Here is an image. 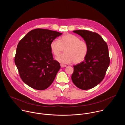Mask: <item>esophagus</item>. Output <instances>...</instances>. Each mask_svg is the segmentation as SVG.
Instances as JSON below:
<instances>
[{"label": "esophagus", "instance_id": "esophagus-1", "mask_svg": "<svg viewBox=\"0 0 125 125\" xmlns=\"http://www.w3.org/2000/svg\"><path fill=\"white\" fill-rule=\"evenodd\" d=\"M67 66L66 65H64V64H61V67L62 68H63V67H66Z\"/></svg>", "mask_w": 125, "mask_h": 125}]
</instances>
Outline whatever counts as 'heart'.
I'll list each match as a JSON object with an SVG mask.
<instances>
[{
    "mask_svg": "<svg viewBox=\"0 0 125 125\" xmlns=\"http://www.w3.org/2000/svg\"><path fill=\"white\" fill-rule=\"evenodd\" d=\"M52 52L57 56L65 48L64 54L57 56L55 59L62 63H75L83 62L88 52L87 43L77 36L67 34L60 37L59 41L53 40L50 44Z\"/></svg>",
    "mask_w": 125,
    "mask_h": 125,
    "instance_id": "heart-1",
    "label": "heart"
}]
</instances>
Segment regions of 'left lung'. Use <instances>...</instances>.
I'll return each instance as SVG.
<instances>
[{
    "instance_id": "left-lung-1",
    "label": "left lung",
    "mask_w": 125,
    "mask_h": 125,
    "mask_svg": "<svg viewBox=\"0 0 125 125\" xmlns=\"http://www.w3.org/2000/svg\"><path fill=\"white\" fill-rule=\"evenodd\" d=\"M73 32L81 36L87 43L89 50L84 61L73 66L72 80L79 89H92L104 79L110 64L107 43L98 34L86 30Z\"/></svg>"
}]
</instances>
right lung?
I'll return each mask as SVG.
<instances>
[{
  "instance_id": "right-lung-1",
  "label": "right lung",
  "mask_w": 125,
  "mask_h": 125,
  "mask_svg": "<svg viewBox=\"0 0 125 125\" xmlns=\"http://www.w3.org/2000/svg\"><path fill=\"white\" fill-rule=\"evenodd\" d=\"M62 34L37 28L28 32L18 43L14 59L24 83L37 90H44L53 82L60 63L53 60L51 43Z\"/></svg>"
}]
</instances>
